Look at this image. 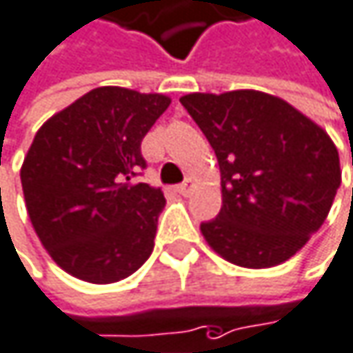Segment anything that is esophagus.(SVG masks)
Returning <instances> with one entry per match:
<instances>
[{"mask_svg": "<svg viewBox=\"0 0 353 353\" xmlns=\"http://www.w3.org/2000/svg\"><path fill=\"white\" fill-rule=\"evenodd\" d=\"M194 188H196V181H194L192 177H188L183 183H179V185H177V194H181V196H190Z\"/></svg>", "mask_w": 353, "mask_h": 353, "instance_id": "esophagus-1", "label": "esophagus"}]
</instances>
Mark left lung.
<instances>
[{
  "label": "left lung",
  "mask_w": 353,
  "mask_h": 353,
  "mask_svg": "<svg viewBox=\"0 0 353 353\" xmlns=\"http://www.w3.org/2000/svg\"><path fill=\"white\" fill-rule=\"evenodd\" d=\"M179 103L220 165L222 208L200 226L206 242L244 269L289 261L321 228L341 183L330 135L287 101L261 90L192 92Z\"/></svg>",
  "instance_id": "1"
}]
</instances>
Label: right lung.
I'll use <instances>...</instances> for the list:
<instances>
[{"label": "right lung", "instance_id": "1", "mask_svg": "<svg viewBox=\"0 0 353 353\" xmlns=\"http://www.w3.org/2000/svg\"><path fill=\"white\" fill-rule=\"evenodd\" d=\"M172 99L99 86L38 129L21 163L28 216L54 263L94 285L137 271L153 250L163 192L133 177L141 141Z\"/></svg>", "mask_w": 353, "mask_h": 353}]
</instances>
